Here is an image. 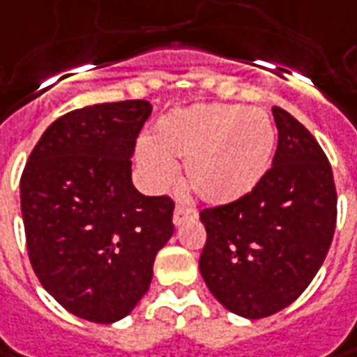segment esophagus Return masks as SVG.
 Returning a JSON list of instances; mask_svg holds the SVG:
<instances>
[{
  "mask_svg": "<svg viewBox=\"0 0 357 357\" xmlns=\"http://www.w3.org/2000/svg\"><path fill=\"white\" fill-rule=\"evenodd\" d=\"M188 219H197V211L193 207H188V205H181L179 203L178 207H176V211H174V223L181 225Z\"/></svg>",
  "mask_w": 357,
  "mask_h": 357,
  "instance_id": "34e87169",
  "label": "esophagus"
}]
</instances>
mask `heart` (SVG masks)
Instances as JSON below:
<instances>
[{"mask_svg":"<svg viewBox=\"0 0 357 357\" xmlns=\"http://www.w3.org/2000/svg\"><path fill=\"white\" fill-rule=\"evenodd\" d=\"M273 148L275 128L264 112L202 105L160 120L138 162L155 185H166L176 174L172 160H181L190 190L205 203L225 205L255 190Z\"/></svg>","mask_w":357,"mask_h":357,"instance_id":"1","label":"heart"}]
</instances>
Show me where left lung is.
<instances>
[{"label":"left lung","mask_w":357,"mask_h":357,"mask_svg":"<svg viewBox=\"0 0 357 357\" xmlns=\"http://www.w3.org/2000/svg\"><path fill=\"white\" fill-rule=\"evenodd\" d=\"M273 167L245 197L203 209L207 241L202 277L227 310L264 318L287 308L312 282L336 229V185L324 150L275 106Z\"/></svg>","instance_id":"left-lung-1"}]
</instances>
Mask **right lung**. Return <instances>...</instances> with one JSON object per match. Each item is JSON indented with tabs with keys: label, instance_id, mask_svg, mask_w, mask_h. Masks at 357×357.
Listing matches in <instances>:
<instances>
[{
	"label": "right lung",
	"instance_id": "right-lung-1",
	"mask_svg": "<svg viewBox=\"0 0 357 357\" xmlns=\"http://www.w3.org/2000/svg\"><path fill=\"white\" fill-rule=\"evenodd\" d=\"M148 100L84 106L45 130L21 174L27 252L43 289L96 324L128 316L174 235V199L132 185Z\"/></svg>",
	"mask_w": 357,
	"mask_h": 357
}]
</instances>
